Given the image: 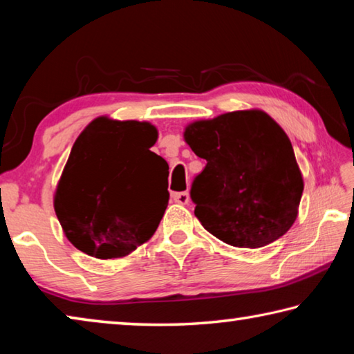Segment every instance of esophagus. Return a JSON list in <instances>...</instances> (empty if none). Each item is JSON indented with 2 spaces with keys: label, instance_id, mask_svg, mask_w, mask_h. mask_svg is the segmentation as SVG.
Wrapping results in <instances>:
<instances>
[{
  "label": "esophagus",
  "instance_id": "34e87169",
  "mask_svg": "<svg viewBox=\"0 0 354 354\" xmlns=\"http://www.w3.org/2000/svg\"><path fill=\"white\" fill-rule=\"evenodd\" d=\"M171 198L175 203H178V205H187L190 196H189V192H178V194H173Z\"/></svg>",
  "mask_w": 354,
  "mask_h": 354
}]
</instances>
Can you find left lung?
I'll use <instances>...</instances> for the list:
<instances>
[{"instance_id": "1", "label": "left lung", "mask_w": 354, "mask_h": 354, "mask_svg": "<svg viewBox=\"0 0 354 354\" xmlns=\"http://www.w3.org/2000/svg\"><path fill=\"white\" fill-rule=\"evenodd\" d=\"M206 167L190 198L205 230L237 248L278 241L297 220L303 176L284 129L259 109L221 113L185 127Z\"/></svg>"}]
</instances>
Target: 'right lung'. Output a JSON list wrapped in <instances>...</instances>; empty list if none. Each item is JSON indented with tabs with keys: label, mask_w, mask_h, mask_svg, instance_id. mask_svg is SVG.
<instances>
[{
	"label": "right lung",
	"mask_w": 354,
	"mask_h": 354,
	"mask_svg": "<svg viewBox=\"0 0 354 354\" xmlns=\"http://www.w3.org/2000/svg\"><path fill=\"white\" fill-rule=\"evenodd\" d=\"M148 122L98 117L71 148L55 211L75 247L98 259L124 257L154 234L169 205L159 183L169 164L153 151ZM169 176V175H167Z\"/></svg>",
	"instance_id": "add662e5"
}]
</instances>
